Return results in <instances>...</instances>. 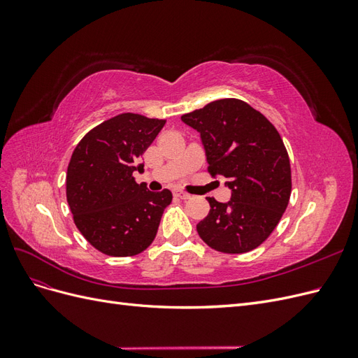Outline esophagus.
Returning <instances> with one entry per match:
<instances>
[{
  "label": "esophagus",
  "instance_id": "1",
  "mask_svg": "<svg viewBox=\"0 0 358 358\" xmlns=\"http://www.w3.org/2000/svg\"><path fill=\"white\" fill-rule=\"evenodd\" d=\"M175 196L179 197L180 200H188V199H191V194H188V192H185V191H182V189H175Z\"/></svg>",
  "mask_w": 358,
  "mask_h": 358
}]
</instances>
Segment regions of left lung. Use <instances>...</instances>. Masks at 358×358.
<instances>
[{
    "instance_id": "left-lung-1",
    "label": "left lung",
    "mask_w": 358,
    "mask_h": 358,
    "mask_svg": "<svg viewBox=\"0 0 358 358\" xmlns=\"http://www.w3.org/2000/svg\"><path fill=\"white\" fill-rule=\"evenodd\" d=\"M182 121L200 133L208 171L231 189L229 203L208 197L199 236L224 254L252 251L276 229L291 196L289 158L278 129L237 99L212 101Z\"/></svg>"
}]
</instances>
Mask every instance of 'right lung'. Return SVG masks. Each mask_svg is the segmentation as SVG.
Here are the masks:
<instances>
[{"label":"right lung","instance_id":"obj_1","mask_svg":"<svg viewBox=\"0 0 358 358\" xmlns=\"http://www.w3.org/2000/svg\"><path fill=\"white\" fill-rule=\"evenodd\" d=\"M164 119L121 113L86 133L67 169V201L79 231L110 257H133L154 242L171 192H152L133 171Z\"/></svg>","mask_w":358,"mask_h":358}]
</instances>
